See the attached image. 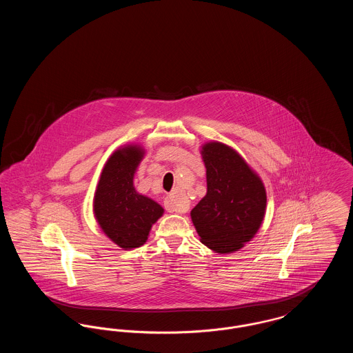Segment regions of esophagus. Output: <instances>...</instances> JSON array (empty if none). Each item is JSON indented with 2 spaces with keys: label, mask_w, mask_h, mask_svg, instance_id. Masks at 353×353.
<instances>
[{
  "label": "esophagus",
  "mask_w": 353,
  "mask_h": 353,
  "mask_svg": "<svg viewBox=\"0 0 353 353\" xmlns=\"http://www.w3.org/2000/svg\"><path fill=\"white\" fill-rule=\"evenodd\" d=\"M164 206L168 212H176V213H185L188 212V203L186 202H179L177 201V197L176 194H169L168 197L165 199L164 201Z\"/></svg>",
  "instance_id": "34e87169"
}]
</instances>
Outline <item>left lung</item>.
<instances>
[{"label": "left lung", "instance_id": "left-lung-1", "mask_svg": "<svg viewBox=\"0 0 353 353\" xmlns=\"http://www.w3.org/2000/svg\"><path fill=\"white\" fill-rule=\"evenodd\" d=\"M206 196L190 212L201 242L214 252H236L258 232L266 210V190L245 160L222 143L202 147Z\"/></svg>", "mask_w": 353, "mask_h": 353}]
</instances>
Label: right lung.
<instances>
[{
	"mask_svg": "<svg viewBox=\"0 0 353 353\" xmlns=\"http://www.w3.org/2000/svg\"><path fill=\"white\" fill-rule=\"evenodd\" d=\"M143 151L130 145L105 163L94 197V213L101 230L123 249H134L148 239L152 225L164 209L134 190V174Z\"/></svg>",
	"mask_w": 353,
	"mask_h": 353,
	"instance_id": "right-lung-1",
	"label": "right lung"
}]
</instances>
